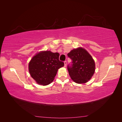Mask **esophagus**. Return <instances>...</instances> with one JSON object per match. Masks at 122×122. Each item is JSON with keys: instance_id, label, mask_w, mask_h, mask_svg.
Here are the masks:
<instances>
[{"instance_id": "34e87169", "label": "esophagus", "mask_w": 122, "mask_h": 122, "mask_svg": "<svg viewBox=\"0 0 122 122\" xmlns=\"http://www.w3.org/2000/svg\"><path fill=\"white\" fill-rule=\"evenodd\" d=\"M64 65H65V67H66V66H67V62L66 61H64Z\"/></svg>"}]
</instances>
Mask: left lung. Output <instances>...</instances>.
Instances as JSON below:
<instances>
[{"instance_id":"8db88e82","label":"left lung","mask_w":122,"mask_h":122,"mask_svg":"<svg viewBox=\"0 0 122 122\" xmlns=\"http://www.w3.org/2000/svg\"><path fill=\"white\" fill-rule=\"evenodd\" d=\"M68 56L72 60V67H68L69 75L78 84L87 82L95 72V62L91 55L82 47L72 50Z\"/></svg>"}]
</instances>
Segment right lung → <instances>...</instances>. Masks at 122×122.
Listing matches in <instances>:
<instances>
[{
    "label": "right lung",
    "instance_id": "add662e5",
    "mask_svg": "<svg viewBox=\"0 0 122 122\" xmlns=\"http://www.w3.org/2000/svg\"><path fill=\"white\" fill-rule=\"evenodd\" d=\"M60 54L51 51H42L36 53L28 64V71L36 83L47 86L52 82L58 70L64 66L59 61Z\"/></svg>",
    "mask_w": 122,
    "mask_h": 122
}]
</instances>
